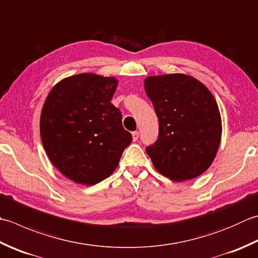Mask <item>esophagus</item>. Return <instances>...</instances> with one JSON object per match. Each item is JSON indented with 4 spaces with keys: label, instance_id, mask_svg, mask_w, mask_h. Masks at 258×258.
Listing matches in <instances>:
<instances>
[{
    "label": "esophagus",
    "instance_id": "obj_1",
    "mask_svg": "<svg viewBox=\"0 0 258 258\" xmlns=\"http://www.w3.org/2000/svg\"><path fill=\"white\" fill-rule=\"evenodd\" d=\"M132 136H133V141H134V142H136V141H138V139H139V132H138V131H135V132H133Z\"/></svg>",
    "mask_w": 258,
    "mask_h": 258
}]
</instances>
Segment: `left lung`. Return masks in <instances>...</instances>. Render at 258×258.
<instances>
[{
    "label": "left lung",
    "instance_id": "1",
    "mask_svg": "<svg viewBox=\"0 0 258 258\" xmlns=\"http://www.w3.org/2000/svg\"><path fill=\"white\" fill-rule=\"evenodd\" d=\"M144 88L159 118V138L146 148L155 169L173 181L195 179L209 168L221 139L213 94L183 74L151 76Z\"/></svg>",
    "mask_w": 258,
    "mask_h": 258
}]
</instances>
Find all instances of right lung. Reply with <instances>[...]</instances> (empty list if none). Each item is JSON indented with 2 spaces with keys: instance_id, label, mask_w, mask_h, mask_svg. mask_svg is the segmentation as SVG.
<instances>
[{
  "instance_id": "obj_1",
  "label": "right lung",
  "mask_w": 258,
  "mask_h": 258,
  "mask_svg": "<svg viewBox=\"0 0 258 258\" xmlns=\"http://www.w3.org/2000/svg\"><path fill=\"white\" fill-rule=\"evenodd\" d=\"M116 87L113 77L79 74L59 82L45 98L42 145L55 168L76 183L92 185L107 178L132 142L122 113L110 103Z\"/></svg>"
}]
</instances>
